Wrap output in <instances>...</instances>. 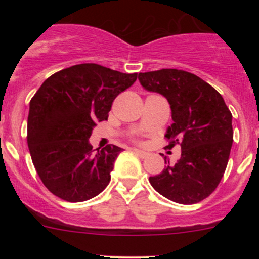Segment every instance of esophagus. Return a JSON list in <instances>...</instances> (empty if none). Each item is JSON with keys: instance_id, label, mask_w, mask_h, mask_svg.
I'll return each mask as SVG.
<instances>
[{"instance_id": "esophagus-1", "label": "esophagus", "mask_w": 259, "mask_h": 259, "mask_svg": "<svg viewBox=\"0 0 259 259\" xmlns=\"http://www.w3.org/2000/svg\"><path fill=\"white\" fill-rule=\"evenodd\" d=\"M134 152H135L136 156L140 157V158H146L148 156L147 152H145V151H141V150H134Z\"/></svg>"}]
</instances>
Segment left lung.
Here are the masks:
<instances>
[{"label": "left lung", "mask_w": 259, "mask_h": 259, "mask_svg": "<svg viewBox=\"0 0 259 259\" xmlns=\"http://www.w3.org/2000/svg\"><path fill=\"white\" fill-rule=\"evenodd\" d=\"M139 80L147 91L168 100L173 124L165 134L167 148L177 144L181 147L180 159L150 177L151 185L177 203L204 200L221 183L233 146V115L224 99L213 86L185 70L140 73Z\"/></svg>", "instance_id": "1"}]
</instances>
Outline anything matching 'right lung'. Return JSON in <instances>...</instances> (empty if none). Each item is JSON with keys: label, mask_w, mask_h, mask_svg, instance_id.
Returning <instances> with one entry per match:
<instances>
[{"label": "right lung", "mask_w": 259, "mask_h": 259, "mask_svg": "<svg viewBox=\"0 0 259 259\" xmlns=\"http://www.w3.org/2000/svg\"><path fill=\"white\" fill-rule=\"evenodd\" d=\"M136 79V73L84 63L59 70L40 86L30 101L26 139L38 177L53 195L82 202L106 189L123 148L107 145L95 152L89 139Z\"/></svg>", "instance_id": "add662e5"}]
</instances>
